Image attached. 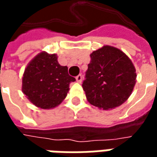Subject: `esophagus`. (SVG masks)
<instances>
[{"label":"esophagus","instance_id":"obj_1","mask_svg":"<svg viewBox=\"0 0 157 157\" xmlns=\"http://www.w3.org/2000/svg\"><path fill=\"white\" fill-rule=\"evenodd\" d=\"M75 79H76V82H79V83H81L82 81V75L80 74V75H78L76 77H75Z\"/></svg>","mask_w":157,"mask_h":157}]
</instances>
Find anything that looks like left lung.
I'll return each mask as SVG.
<instances>
[{
	"mask_svg": "<svg viewBox=\"0 0 157 157\" xmlns=\"http://www.w3.org/2000/svg\"><path fill=\"white\" fill-rule=\"evenodd\" d=\"M90 57L82 83L87 101L103 110L122 105L131 95L136 82V70L131 59L109 45L93 51Z\"/></svg>",
	"mask_w": 157,
	"mask_h": 157,
	"instance_id": "obj_1",
	"label": "left lung"
}]
</instances>
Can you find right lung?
<instances>
[{"mask_svg":"<svg viewBox=\"0 0 157 157\" xmlns=\"http://www.w3.org/2000/svg\"><path fill=\"white\" fill-rule=\"evenodd\" d=\"M57 55L40 52L27 65L22 91L33 104L43 109H54L66 98L71 82L75 79L62 66Z\"/></svg>","mask_w":157,"mask_h":157,"instance_id":"add662e5","label":"right lung"}]
</instances>
